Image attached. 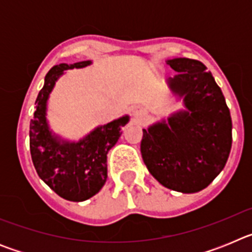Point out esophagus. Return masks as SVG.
I'll return each instance as SVG.
<instances>
[{"label": "esophagus", "instance_id": "obj_1", "mask_svg": "<svg viewBox=\"0 0 252 252\" xmlns=\"http://www.w3.org/2000/svg\"><path fill=\"white\" fill-rule=\"evenodd\" d=\"M131 115H132L135 119L142 120L148 116V110H146L145 107L140 106V104H135V106L131 107Z\"/></svg>", "mask_w": 252, "mask_h": 252}]
</instances>
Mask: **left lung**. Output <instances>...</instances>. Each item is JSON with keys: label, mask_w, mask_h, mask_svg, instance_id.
<instances>
[{"label": "left lung", "mask_w": 252, "mask_h": 252, "mask_svg": "<svg viewBox=\"0 0 252 252\" xmlns=\"http://www.w3.org/2000/svg\"><path fill=\"white\" fill-rule=\"evenodd\" d=\"M178 73L166 79L183 110L144 128L141 155L149 173L165 188L197 193L226 165L232 145V121L221 88L203 63L168 59Z\"/></svg>", "instance_id": "8db88e82"}]
</instances>
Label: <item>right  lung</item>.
I'll use <instances>...</instances> for the list:
<instances>
[{"label":"right lung","mask_w":252,"mask_h":252,"mask_svg":"<svg viewBox=\"0 0 252 252\" xmlns=\"http://www.w3.org/2000/svg\"><path fill=\"white\" fill-rule=\"evenodd\" d=\"M91 64L92 60H84L53 66L45 75L30 121V153L37 175L58 195L72 202L87 201L101 190L107 180V154L130 121V116L124 115L99 125L78 141L64 139L50 127L48 101L58 79L65 70Z\"/></svg>","instance_id":"1"}]
</instances>
